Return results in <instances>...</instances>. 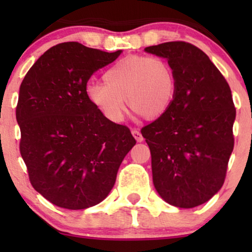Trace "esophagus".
I'll use <instances>...</instances> for the list:
<instances>
[{"label": "esophagus", "mask_w": 252, "mask_h": 252, "mask_svg": "<svg viewBox=\"0 0 252 252\" xmlns=\"http://www.w3.org/2000/svg\"><path fill=\"white\" fill-rule=\"evenodd\" d=\"M131 132H132V135H134V137L136 138V141H137V142H143V136H142V134H141V131L138 129H136V128H134L131 130Z\"/></svg>", "instance_id": "esophagus-1"}]
</instances>
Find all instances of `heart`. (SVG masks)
Segmentation results:
<instances>
[{
	"instance_id": "obj_1",
	"label": "heart",
	"mask_w": 252,
	"mask_h": 252,
	"mask_svg": "<svg viewBox=\"0 0 252 252\" xmlns=\"http://www.w3.org/2000/svg\"><path fill=\"white\" fill-rule=\"evenodd\" d=\"M136 62L147 64L149 73L131 89L129 86L123 87V72L128 71L134 79L138 69L134 66ZM128 91L130 104L143 116L154 117L162 114L173 103L176 94V78L172 65L161 57H129L110 71L108 79L102 78L92 84L90 96L109 117L118 120L126 111L122 94H127Z\"/></svg>"
}]
</instances>
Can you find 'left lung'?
I'll list each match as a JSON object with an SVG mask.
<instances>
[{
    "label": "left lung",
    "instance_id": "1",
    "mask_svg": "<svg viewBox=\"0 0 252 252\" xmlns=\"http://www.w3.org/2000/svg\"><path fill=\"white\" fill-rule=\"evenodd\" d=\"M146 50L166 58L176 78L173 103L141 129L152 154L153 181L164 201L192 209L224 184L235 146L232 94L221 72L192 43L170 41Z\"/></svg>",
    "mask_w": 252,
    "mask_h": 252
}]
</instances>
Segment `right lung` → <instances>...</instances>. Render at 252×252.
I'll return each instance as SVG.
<instances>
[{
	"mask_svg": "<svg viewBox=\"0 0 252 252\" xmlns=\"http://www.w3.org/2000/svg\"><path fill=\"white\" fill-rule=\"evenodd\" d=\"M118 54L59 43L20 86V153L32 186L58 207L83 210L104 200L136 143L128 126L104 116L88 94L90 78Z\"/></svg>",
	"mask_w": 252,
	"mask_h": 252,
	"instance_id": "1",
	"label": "right lung"
}]
</instances>
